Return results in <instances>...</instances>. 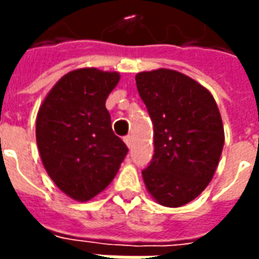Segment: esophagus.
Here are the masks:
<instances>
[{
  "instance_id": "obj_1",
  "label": "esophagus",
  "mask_w": 259,
  "mask_h": 259,
  "mask_svg": "<svg viewBox=\"0 0 259 259\" xmlns=\"http://www.w3.org/2000/svg\"><path fill=\"white\" fill-rule=\"evenodd\" d=\"M124 141H125V144H126V147L128 148H131V145H133V137L131 135H126L124 138Z\"/></svg>"
}]
</instances>
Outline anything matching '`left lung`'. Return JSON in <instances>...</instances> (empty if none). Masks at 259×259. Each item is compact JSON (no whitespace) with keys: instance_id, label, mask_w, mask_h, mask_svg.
Here are the masks:
<instances>
[{"instance_id":"left-lung-1","label":"left lung","mask_w":259,"mask_h":259,"mask_svg":"<svg viewBox=\"0 0 259 259\" xmlns=\"http://www.w3.org/2000/svg\"><path fill=\"white\" fill-rule=\"evenodd\" d=\"M137 89L154 125V155L143 170L157 203L180 207L213 177L225 143L224 124L212 94L170 69L141 72Z\"/></svg>"}]
</instances>
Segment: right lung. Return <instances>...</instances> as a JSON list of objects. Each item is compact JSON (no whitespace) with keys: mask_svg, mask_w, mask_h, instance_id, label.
<instances>
[{"mask_svg":"<svg viewBox=\"0 0 259 259\" xmlns=\"http://www.w3.org/2000/svg\"><path fill=\"white\" fill-rule=\"evenodd\" d=\"M118 82V72L72 70L52 88L37 114L35 140L46 171L79 202L106 189L128 153L105 106Z\"/></svg>","mask_w":259,"mask_h":259,"instance_id":"obj_1","label":"right lung"}]
</instances>
